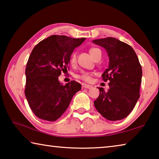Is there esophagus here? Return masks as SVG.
Instances as JSON below:
<instances>
[{"mask_svg": "<svg viewBox=\"0 0 159 159\" xmlns=\"http://www.w3.org/2000/svg\"><path fill=\"white\" fill-rule=\"evenodd\" d=\"M82 87H83V88H88V89H90V88H93V86L90 85L85 84V83H82Z\"/></svg>", "mask_w": 159, "mask_h": 159, "instance_id": "esophagus-1", "label": "esophagus"}]
</instances>
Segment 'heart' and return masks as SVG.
<instances>
[{
	"label": "heart",
	"mask_w": 159,
	"mask_h": 159,
	"mask_svg": "<svg viewBox=\"0 0 159 159\" xmlns=\"http://www.w3.org/2000/svg\"><path fill=\"white\" fill-rule=\"evenodd\" d=\"M99 52H101L100 50L98 49V48H90V50H89V52L90 54V55L92 56V57L95 59V57L98 55ZM76 55L75 54H73L71 57V60H70V62H71V64H74L75 62H76ZM93 72H88V71H82L80 74L79 75L78 78L80 79H81L83 81H85V82H90L91 81V80H92V77L93 76Z\"/></svg>",
	"instance_id": "heart-1"
}]
</instances>
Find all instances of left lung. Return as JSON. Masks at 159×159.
I'll list each match as a JSON object with an SVG mask.
<instances>
[{
  "mask_svg": "<svg viewBox=\"0 0 159 159\" xmlns=\"http://www.w3.org/2000/svg\"><path fill=\"white\" fill-rule=\"evenodd\" d=\"M105 48L109 58V68L102 75L104 81H109V88L100 92L94 102L96 109L107 120H121L133 111L139 98L142 71L133 48L115 38L93 41Z\"/></svg>",
  "mask_w": 159,
  "mask_h": 159,
  "instance_id": "obj_1",
  "label": "left lung"
}]
</instances>
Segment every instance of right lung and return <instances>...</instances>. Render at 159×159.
<instances>
[{"label":"right lung","instance_id":"right-lung-1","mask_svg":"<svg viewBox=\"0 0 159 159\" xmlns=\"http://www.w3.org/2000/svg\"><path fill=\"white\" fill-rule=\"evenodd\" d=\"M85 38L73 39L52 35L39 43L26 64L25 93L32 111L38 118L55 121L68 108L73 96L81 89L75 80L63 85L58 77L66 71L75 48Z\"/></svg>","mask_w":159,"mask_h":159}]
</instances>
